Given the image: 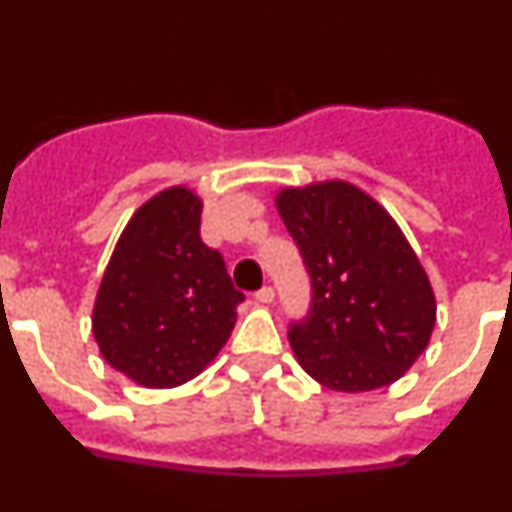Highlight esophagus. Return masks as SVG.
Here are the masks:
<instances>
[{
    "mask_svg": "<svg viewBox=\"0 0 512 512\" xmlns=\"http://www.w3.org/2000/svg\"><path fill=\"white\" fill-rule=\"evenodd\" d=\"M256 300L261 302V305H269V302H274V289L266 284V287H261L259 292H256Z\"/></svg>",
    "mask_w": 512,
    "mask_h": 512,
    "instance_id": "34e87169",
    "label": "esophagus"
}]
</instances>
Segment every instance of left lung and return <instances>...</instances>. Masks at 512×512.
Listing matches in <instances>:
<instances>
[{"mask_svg":"<svg viewBox=\"0 0 512 512\" xmlns=\"http://www.w3.org/2000/svg\"><path fill=\"white\" fill-rule=\"evenodd\" d=\"M277 207L310 274V310L289 323L302 369L338 392L397 382L431 341L436 297L390 212L348 182L282 189Z\"/></svg>","mask_w":512,"mask_h":512,"instance_id":"1","label":"left lung"}]
</instances>
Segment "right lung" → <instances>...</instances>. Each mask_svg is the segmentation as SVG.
I'll use <instances>...</instances> for the list:
<instances>
[{"mask_svg": "<svg viewBox=\"0 0 512 512\" xmlns=\"http://www.w3.org/2000/svg\"><path fill=\"white\" fill-rule=\"evenodd\" d=\"M200 215V197L184 187L151 197L122 230L94 302L104 361L153 390L197 377L246 300L220 251L202 243Z\"/></svg>", "mask_w": 512, "mask_h": 512, "instance_id": "obj_1", "label": "right lung"}]
</instances>
